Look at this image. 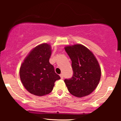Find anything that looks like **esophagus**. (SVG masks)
I'll use <instances>...</instances> for the list:
<instances>
[{"label": "esophagus", "instance_id": "esophagus-1", "mask_svg": "<svg viewBox=\"0 0 121 121\" xmlns=\"http://www.w3.org/2000/svg\"><path fill=\"white\" fill-rule=\"evenodd\" d=\"M60 77L61 79H63V74H60Z\"/></svg>", "mask_w": 121, "mask_h": 121}]
</instances>
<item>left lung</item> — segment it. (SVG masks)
Instances as JSON below:
<instances>
[{"instance_id": "obj_1", "label": "left lung", "mask_w": 121, "mask_h": 121, "mask_svg": "<svg viewBox=\"0 0 121 121\" xmlns=\"http://www.w3.org/2000/svg\"><path fill=\"white\" fill-rule=\"evenodd\" d=\"M72 60L73 75L64 82L72 95L78 97L89 95L98 85L101 78V68L94 54L80 44L64 48Z\"/></svg>"}]
</instances>
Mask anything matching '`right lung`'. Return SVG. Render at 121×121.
<instances>
[{
	"label": "right lung",
	"instance_id": "right-lung-1",
	"mask_svg": "<svg viewBox=\"0 0 121 121\" xmlns=\"http://www.w3.org/2000/svg\"><path fill=\"white\" fill-rule=\"evenodd\" d=\"M52 50L47 43L34 48L24 59L20 69V77L25 89L33 95L43 96L52 91L60 77L49 62Z\"/></svg>",
	"mask_w": 121,
	"mask_h": 121
}]
</instances>
